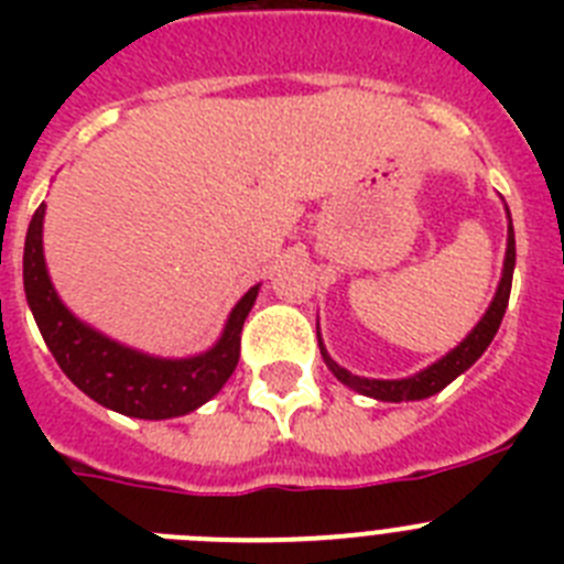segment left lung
<instances>
[{"label": "left lung", "instance_id": "left-lung-1", "mask_svg": "<svg viewBox=\"0 0 564 564\" xmlns=\"http://www.w3.org/2000/svg\"><path fill=\"white\" fill-rule=\"evenodd\" d=\"M514 262H517V248H514V228L508 223V248H506V268H502V279H500V288L495 293V302L491 307L486 311V316L480 318V325L475 330L468 333L466 338L460 341V347L449 352V356H443L441 361L426 367L423 372L412 378H401V381H376V378H358L352 372H347L344 367H338L330 356L325 352L322 341V356H325L327 367L333 370V376L338 378L341 383H347L350 390L361 392V395H370L378 398V401H421V398H430L435 392H441L446 383L455 381L460 372H466L477 358L486 352V347L491 344L495 333L500 330V322L506 316V307H508V296H511V276H514Z\"/></svg>", "mask_w": 564, "mask_h": 564}]
</instances>
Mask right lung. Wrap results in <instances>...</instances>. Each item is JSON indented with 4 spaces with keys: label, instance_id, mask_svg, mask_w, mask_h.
I'll list each match as a JSON object with an SVG mask.
<instances>
[{
    "label": "right lung",
    "instance_id": "1",
    "mask_svg": "<svg viewBox=\"0 0 564 564\" xmlns=\"http://www.w3.org/2000/svg\"><path fill=\"white\" fill-rule=\"evenodd\" d=\"M42 220L44 206H39L24 239V293L44 344L78 390L101 406L147 421L186 415L223 390L237 370L242 325L259 288L239 299L223 338L203 356L183 361L143 356L89 330L62 305L44 268Z\"/></svg>",
    "mask_w": 564,
    "mask_h": 564
}]
</instances>
